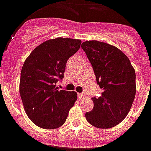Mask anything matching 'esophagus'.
Listing matches in <instances>:
<instances>
[{
    "mask_svg": "<svg viewBox=\"0 0 151 151\" xmlns=\"http://www.w3.org/2000/svg\"><path fill=\"white\" fill-rule=\"evenodd\" d=\"M78 99H83V98H84V95H83V94L79 93V94H78Z\"/></svg>",
    "mask_w": 151,
    "mask_h": 151,
    "instance_id": "34e87169",
    "label": "esophagus"
}]
</instances>
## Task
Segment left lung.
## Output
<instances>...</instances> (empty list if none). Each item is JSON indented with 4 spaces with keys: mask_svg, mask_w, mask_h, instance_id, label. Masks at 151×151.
<instances>
[{
    "mask_svg": "<svg viewBox=\"0 0 151 151\" xmlns=\"http://www.w3.org/2000/svg\"><path fill=\"white\" fill-rule=\"evenodd\" d=\"M82 48L91 63L102 93L92 98L94 108L86 113V120L99 128H111L129 112L136 94V75L129 59L116 46L89 40Z\"/></svg>",
    "mask_w": 151,
    "mask_h": 151,
    "instance_id": "1",
    "label": "left lung"
}]
</instances>
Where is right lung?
<instances>
[{"label": "right lung", "mask_w": 151, "mask_h": 151, "mask_svg": "<svg viewBox=\"0 0 151 151\" xmlns=\"http://www.w3.org/2000/svg\"><path fill=\"white\" fill-rule=\"evenodd\" d=\"M80 40L58 37L39 45L22 67L20 95L24 110L43 129H56L65 123L77 100L76 91L58 90L69 58L80 48Z\"/></svg>", "instance_id": "right-lung-1"}]
</instances>
